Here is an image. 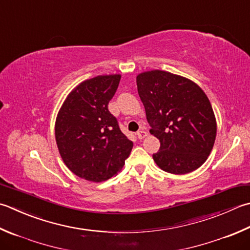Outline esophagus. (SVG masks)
I'll return each mask as SVG.
<instances>
[{"instance_id":"obj_1","label":"esophagus","mask_w":250,"mask_h":250,"mask_svg":"<svg viewBox=\"0 0 250 250\" xmlns=\"http://www.w3.org/2000/svg\"><path fill=\"white\" fill-rule=\"evenodd\" d=\"M146 135H147V132H146V131H145V130H143V129L136 132V136H138V139H139V140L144 139Z\"/></svg>"}]
</instances>
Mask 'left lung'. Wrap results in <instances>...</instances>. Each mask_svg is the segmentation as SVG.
Returning <instances> with one entry per match:
<instances>
[{
	"label": "left lung",
	"instance_id": "obj_1",
	"mask_svg": "<svg viewBox=\"0 0 250 250\" xmlns=\"http://www.w3.org/2000/svg\"><path fill=\"white\" fill-rule=\"evenodd\" d=\"M138 92L150 125L160 142L153 158L160 169L185 174L199 168L211 151L217 124L211 104L187 78L161 70L140 73Z\"/></svg>",
	"mask_w": 250,
	"mask_h": 250
}]
</instances>
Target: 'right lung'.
Returning a JSON list of instances; mask_svg holds the SVG:
<instances>
[{"mask_svg":"<svg viewBox=\"0 0 250 250\" xmlns=\"http://www.w3.org/2000/svg\"><path fill=\"white\" fill-rule=\"evenodd\" d=\"M120 78L99 76L83 81L57 115L55 138L63 163L78 177L92 182L117 174L133 147L108 110Z\"/></svg>","mask_w":250,"mask_h":250,"instance_id":"right-lung-1","label":"right lung"}]
</instances>
